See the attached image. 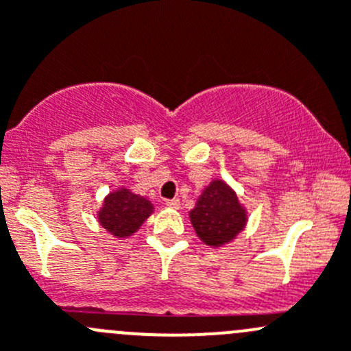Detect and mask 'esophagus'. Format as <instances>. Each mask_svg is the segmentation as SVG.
Returning <instances> with one entry per match:
<instances>
[{
	"label": "esophagus",
	"instance_id": "esophagus-1",
	"mask_svg": "<svg viewBox=\"0 0 351 351\" xmlns=\"http://www.w3.org/2000/svg\"><path fill=\"white\" fill-rule=\"evenodd\" d=\"M166 205L171 208H180V205H182V202L178 200V198H171V200H166Z\"/></svg>",
	"mask_w": 351,
	"mask_h": 351
}]
</instances>
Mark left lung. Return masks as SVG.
<instances>
[{
  "instance_id": "left-lung-1",
  "label": "left lung",
  "mask_w": 351,
  "mask_h": 351,
  "mask_svg": "<svg viewBox=\"0 0 351 351\" xmlns=\"http://www.w3.org/2000/svg\"><path fill=\"white\" fill-rule=\"evenodd\" d=\"M197 236L208 246H222L232 241L246 224V212L231 186L214 180L198 197L190 212Z\"/></svg>"
}]
</instances>
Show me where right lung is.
Wrapping results in <instances>:
<instances>
[{
	"mask_svg": "<svg viewBox=\"0 0 351 351\" xmlns=\"http://www.w3.org/2000/svg\"><path fill=\"white\" fill-rule=\"evenodd\" d=\"M151 212L153 204L147 198L136 195L127 189H120L105 198L104 207L98 212V221L110 234L127 238L144 224Z\"/></svg>",
	"mask_w": 351,
	"mask_h": 351,
	"instance_id": "obj_1",
	"label": "right lung"
}]
</instances>
